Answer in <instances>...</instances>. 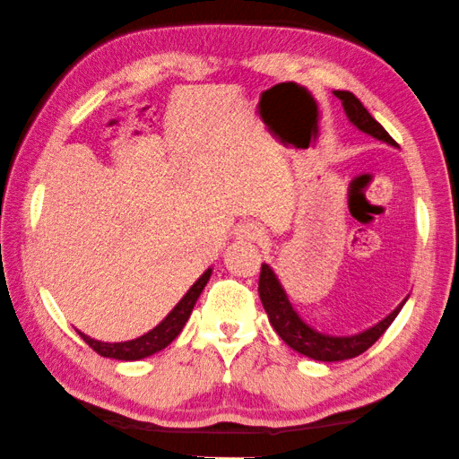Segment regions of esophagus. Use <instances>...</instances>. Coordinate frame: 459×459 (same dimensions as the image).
Listing matches in <instances>:
<instances>
[{"mask_svg":"<svg viewBox=\"0 0 459 459\" xmlns=\"http://www.w3.org/2000/svg\"><path fill=\"white\" fill-rule=\"evenodd\" d=\"M238 238L250 239V242H258V239H262V230L256 223H244V225H239Z\"/></svg>","mask_w":459,"mask_h":459,"instance_id":"obj_1","label":"esophagus"}]
</instances>
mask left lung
<instances>
[{"mask_svg":"<svg viewBox=\"0 0 459 459\" xmlns=\"http://www.w3.org/2000/svg\"><path fill=\"white\" fill-rule=\"evenodd\" d=\"M333 95L337 100H342L345 114H348L350 122L354 124L358 130L370 134V136L386 142V144L396 146V142L390 138V134L370 116V111L364 108L362 101H359L354 93L333 91ZM258 292L262 305H264V311L268 315L270 325H273L274 332L281 335V340L290 345L295 351H299V354L319 359V362H340V359H350L364 354L370 345L378 342V337L386 332L390 323L394 321V317L399 315L404 305L403 300L386 319H382L377 325L366 329L362 333L350 337H333L315 332V329H311L299 317L297 311L292 309V305L289 303L287 292L282 290L279 279H276L273 268L268 264H262L260 268Z\"/></svg>","mask_w":459,"mask_h":459,"instance_id":"1","label":"left lung"}]
</instances>
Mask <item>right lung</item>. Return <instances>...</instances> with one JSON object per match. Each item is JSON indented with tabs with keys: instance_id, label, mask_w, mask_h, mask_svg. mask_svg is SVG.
<instances>
[{
	"instance_id": "right-lung-1",
	"label": "right lung",
	"mask_w": 459,
	"mask_h": 459,
	"mask_svg": "<svg viewBox=\"0 0 459 459\" xmlns=\"http://www.w3.org/2000/svg\"><path fill=\"white\" fill-rule=\"evenodd\" d=\"M209 276H212V268H207L205 273L201 274V279L193 284L189 292H186L183 299L178 300V305L167 315V317H164L162 323H159L152 332H148L142 337H138V340L122 342V343H103V342L91 340V337H87L85 333L79 332L81 340L103 358L142 359L146 356H152V354H156V351L167 348V345L175 340L180 332H183L185 323L191 317L193 307H195V303H197L201 290L205 289Z\"/></svg>"
}]
</instances>
